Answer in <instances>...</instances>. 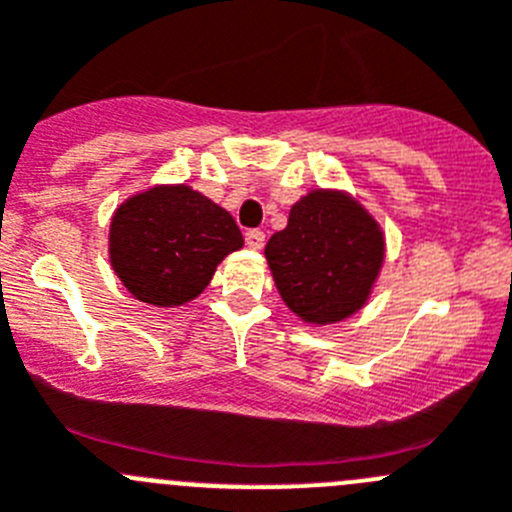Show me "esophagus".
<instances>
[{"label":"esophagus","mask_w":512,"mask_h":512,"mask_svg":"<svg viewBox=\"0 0 512 512\" xmlns=\"http://www.w3.org/2000/svg\"><path fill=\"white\" fill-rule=\"evenodd\" d=\"M246 243H248V248H261L266 243V233L261 231V228H248Z\"/></svg>","instance_id":"1"}]
</instances>
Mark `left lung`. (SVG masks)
<instances>
[{"mask_svg": "<svg viewBox=\"0 0 512 512\" xmlns=\"http://www.w3.org/2000/svg\"><path fill=\"white\" fill-rule=\"evenodd\" d=\"M377 223L337 193L314 191L289 213V226L266 243L276 289L294 314L332 324L359 309L382 266Z\"/></svg>", "mask_w": 512, "mask_h": 512, "instance_id": "8db88e82", "label": "left lung"}]
</instances>
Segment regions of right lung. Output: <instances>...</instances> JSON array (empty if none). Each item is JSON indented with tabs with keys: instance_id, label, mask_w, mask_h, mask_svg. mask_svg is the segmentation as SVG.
Returning a JSON list of instances; mask_svg holds the SVG:
<instances>
[{
	"instance_id": "obj_1",
	"label": "right lung",
	"mask_w": 512,
	"mask_h": 512,
	"mask_svg": "<svg viewBox=\"0 0 512 512\" xmlns=\"http://www.w3.org/2000/svg\"><path fill=\"white\" fill-rule=\"evenodd\" d=\"M243 246L231 213L188 186L153 188L118 208L110 261L135 299L178 306L201 294L223 256Z\"/></svg>"
}]
</instances>
